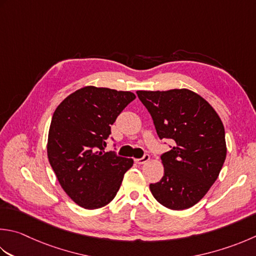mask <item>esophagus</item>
<instances>
[{"label":"esophagus","mask_w":256,"mask_h":256,"mask_svg":"<svg viewBox=\"0 0 256 256\" xmlns=\"http://www.w3.org/2000/svg\"><path fill=\"white\" fill-rule=\"evenodd\" d=\"M148 160H150V155L148 154H144L143 158H135V163H136V164H144V163H146Z\"/></svg>","instance_id":"1"}]
</instances>
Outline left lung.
<instances>
[{
  "label": "left lung",
  "mask_w": 256,
  "mask_h": 256,
  "mask_svg": "<svg viewBox=\"0 0 256 256\" xmlns=\"http://www.w3.org/2000/svg\"><path fill=\"white\" fill-rule=\"evenodd\" d=\"M136 94L151 114L158 138L174 142L161 155L163 178L150 184V190L165 208H191L216 181L226 158L221 118L203 98L186 88Z\"/></svg>",
  "instance_id": "8db88e82"
}]
</instances>
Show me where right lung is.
Wrapping results in <instances>:
<instances>
[{
  "label": "right lung",
  "mask_w": 256,
  "mask_h": 256,
  "mask_svg": "<svg viewBox=\"0 0 256 256\" xmlns=\"http://www.w3.org/2000/svg\"><path fill=\"white\" fill-rule=\"evenodd\" d=\"M135 98L132 92L85 86L55 110L50 125L48 158L70 198L88 210L115 198L133 160L105 152L111 125Z\"/></svg>",
  "instance_id": "right-lung-1"
}]
</instances>
